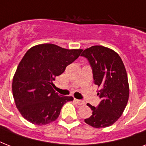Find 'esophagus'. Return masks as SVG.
Here are the masks:
<instances>
[{"label": "esophagus", "mask_w": 146, "mask_h": 146, "mask_svg": "<svg viewBox=\"0 0 146 146\" xmlns=\"http://www.w3.org/2000/svg\"><path fill=\"white\" fill-rule=\"evenodd\" d=\"M74 102L76 103L77 104H79V105H85L86 104V102H84V101H82V100H79V99H74Z\"/></svg>", "instance_id": "esophagus-1"}]
</instances>
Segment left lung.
I'll list each match as a JSON object with an SVG mask.
<instances>
[{
  "mask_svg": "<svg viewBox=\"0 0 146 146\" xmlns=\"http://www.w3.org/2000/svg\"><path fill=\"white\" fill-rule=\"evenodd\" d=\"M93 73L94 83L99 88L101 98L98 107H90L92 115L85 122L95 128L113 125L122 115L129 99V87L124 64L117 53L102 45H95L83 50Z\"/></svg>",
  "mask_w": 146,
  "mask_h": 146,
  "instance_id": "left-lung-1",
  "label": "left lung"
}]
</instances>
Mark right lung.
<instances>
[{
	"label": "right lung",
	"instance_id": "add662e5",
	"mask_svg": "<svg viewBox=\"0 0 146 146\" xmlns=\"http://www.w3.org/2000/svg\"><path fill=\"white\" fill-rule=\"evenodd\" d=\"M82 49H66L54 44H41L29 49L13 76V96L19 113L33 124H48L59 117L62 107L72 102L54 90L53 81Z\"/></svg>",
	"mask_w": 146,
	"mask_h": 146
}]
</instances>
